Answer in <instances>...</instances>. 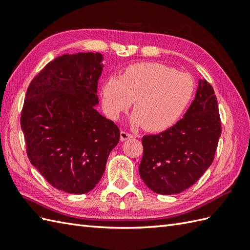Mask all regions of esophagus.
I'll list each match as a JSON object with an SVG mask.
<instances>
[{
	"label": "esophagus",
	"instance_id": "esophagus-1",
	"mask_svg": "<svg viewBox=\"0 0 250 250\" xmlns=\"http://www.w3.org/2000/svg\"><path fill=\"white\" fill-rule=\"evenodd\" d=\"M132 137H133V135H132L131 133H128V132H125V131H121L120 132V140H121V142H125L126 140L132 139Z\"/></svg>",
	"mask_w": 250,
	"mask_h": 250
}]
</instances>
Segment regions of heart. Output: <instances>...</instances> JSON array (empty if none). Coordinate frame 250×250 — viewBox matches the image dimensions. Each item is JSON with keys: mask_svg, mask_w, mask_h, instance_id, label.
I'll use <instances>...</instances> for the list:
<instances>
[{"mask_svg": "<svg viewBox=\"0 0 250 250\" xmlns=\"http://www.w3.org/2000/svg\"><path fill=\"white\" fill-rule=\"evenodd\" d=\"M194 94L189 74L156 62L130 65L119 77L111 76L103 84V106L109 118L117 120L134 100L131 124L151 132L171 128L183 116Z\"/></svg>", "mask_w": 250, "mask_h": 250, "instance_id": "1", "label": "heart"}]
</instances>
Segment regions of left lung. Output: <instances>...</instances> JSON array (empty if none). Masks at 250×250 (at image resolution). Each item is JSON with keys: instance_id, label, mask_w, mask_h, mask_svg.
<instances>
[{"instance_id": "obj_1", "label": "left lung", "mask_w": 250, "mask_h": 250, "mask_svg": "<svg viewBox=\"0 0 250 250\" xmlns=\"http://www.w3.org/2000/svg\"><path fill=\"white\" fill-rule=\"evenodd\" d=\"M221 134L213 87L200 79L195 98L176 125L142 139L140 175L159 194H176L191 187L214 161Z\"/></svg>"}]
</instances>
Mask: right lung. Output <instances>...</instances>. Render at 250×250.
<instances>
[{"instance_id":"right-lung-1","label":"right lung","mask_w":250,"mask_h":250,"mask_svg":"<svg viewBox=\"0 0 250 250\" xmlns=\"http://www.w3.org/2000/svg\"><path fill=\"white\" fill-rule=\"evenodd\" d=\"M102 60L99 52L58 57L26 90L20 125L29 160L52 187L68 193L95 187L120 139L118 126L94 108Z\"/></svg>"}]
</instances>
